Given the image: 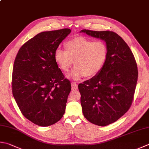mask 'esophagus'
<instances>
[{
    "instance_id": "34e87169",
    "label": "esophagus",
    "mask_w": 149,
    "mask_h": 149,
    "mask_svg": "<svg viewBox=\"0 0 149 149\" xmlns=\"http://www.w3.org/2000/svg\"><path fill=\"white\" fill-rule=\"evenodd\" d=\"M71 85H72V88H74V89H77L78 88V85L76 84V83L72 82Z\"/></svg>"
}]
</instances>
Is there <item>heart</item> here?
<instances>
[{"label": "heart", "mask_w": 149, "mask_h": 149, "mask_svg": "<svg viewBox=\"0 0 149 149\" xmlns=\"http://www.w3.org/2000/svg\"><path fill=\"white\" fill-rule=\"evenodd\" d=\"M66 51L57 48L54 59L61 71L69 70L74 61V67L68 77L79 80L85 75L94 77L103 69L107 59V48L104 42L79 37L65 44Z\"/></svg>", "instance_id": "b5f03b06"}]
</instances>
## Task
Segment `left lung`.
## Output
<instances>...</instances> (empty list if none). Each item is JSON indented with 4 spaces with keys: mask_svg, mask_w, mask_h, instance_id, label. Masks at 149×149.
I'll use <instances>...</instances> for the list:
<instances>
[{
    "mask_svg": "<svg viewBox=\"0 0 149 149\" xmlns=\"http://www.w3.org/2000/svg\"><path fill=\"white\" fill-rule=\"evenodd\" d=\"M80 32L106 42L107 59L103 69L78 88L84 118L98 126H107L129 109L138 80V67L129 46L115 32Z\"/></svg>",
    "mask_w": 149,
    "mask_h": 149,
    "instance_id": "1",
    "label": "left lung"
}]
</instances>
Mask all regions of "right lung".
<instances>
[{"mask_svg":"<svg viewBox=\"0 0 149 149\" xmlns=\"http://www.w3.org/2000/svg\"><path fill=\"white\" fill-rule=\"evenodd\" d=\"M70 33L68 28L41 32L21 46L15 59L13 97L24 117L39 126L55 124L65 113L71 84L54 53Z\"/></svg>","mask_w":149,"mask_h":149,"instance_id":"right-lung-1","label":"right lung"}]
</instances>
